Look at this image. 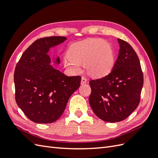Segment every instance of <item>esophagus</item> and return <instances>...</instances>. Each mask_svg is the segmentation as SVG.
<instances>
[{
	"mask_svg": "<svg viewBox=\"0 0 158 158\" xmlns=\"http://www.w3.org/2000/svg\"><path fill=\"white\" fill-rule=\"evenodd\" d=\"M87 82V79L85 78V77H84V76H82V80H81V84H84Z\"/></svg>",
	"mask_w": 158,
	"mask_h": 158,
	"instance_id": "obj_1",
	"label": "esophagus"
}]
</instances>
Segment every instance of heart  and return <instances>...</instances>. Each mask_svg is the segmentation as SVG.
<instances>
[{
	"label": "heart",
	"instance_id": "b5f03b06",
	"mask_svg": "<svg viewBox=\"0 0 158 158\" xmlns=\"http://www.w3.org/2000/svg\"><path fill=\"white\" fill-rule=\"evenodd\" d=\"M84 64L88 73L100 78L111 71L114 64V50L109 42L101 39H88L72 44L64 65L69 70L78 73Z\"/></svg>",
	"mask_w": 158,
	"mask_h": 158
}]
</instances>
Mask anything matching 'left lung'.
I'll list each match as a JSON object with an SVG mask.
<instances>
[{"label": "left lung", "mask_w": 158, "mask_h": 158, "mask_svg": "<svg viewBox=\"0 0 158 158\" xmlns=\"http://www.w3.org/2000/svg\"><path fill=\"white\" fill-rule=\"evenodd\" d=\"M118 42L120 49L111 73L89 81L90 106L99 118L109 123L121 121L135 111L144 84L136 52L127 41L118 39Z\"/></svg>", "instance_id": "obj_1"}]
</instances>
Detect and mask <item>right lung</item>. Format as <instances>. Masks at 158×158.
Returning a JSON list of instances; mask_svg holds the SVG:
<instances>
[{"instance_id":"right-lung-1","label":"right lung","mask_w":158,"mask_h":158,"mask_svg":"<svg viewBox=\"0 0 158 158\" xmlns=\"http://www.w3.org/2000/svg\"><path fill=\"white\" fill-rule=\"evenodd\" d=\"M65 37L37 40L22 54L14 74L16 103L36 123H51L63 113L69 99L80 85L81 76H67L50 64L47 52ZM60 63L59 57L56 59Z\"/></svg>"}]
</instances>
